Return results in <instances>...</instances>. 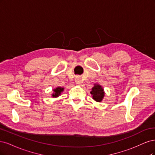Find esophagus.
<instances>
[{"label":"esophagus","mask_w":155,"mask_h":155,"mask_svg":"<svg viewBox=\"0 0 155 155\" xmlns=\"http://www.w3.org/2000/svg\"><path fill=\"white\" fill-rule=\"evenodd\" d=\"M75 82H76V84H81V77L77 76V77L75 78Z\"/></svg>","instance_id":"1"}]
</instances>
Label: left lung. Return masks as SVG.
<instances>
[{"label":"left lung","mask_w":155,"mask_h":155,"mask_svg":"<svg viewBox=\"0 0 155 155\" xmlns=\"http://www.w3.org/2000/svg\"><path fill=\"white\" fill-rule=\"evenodd\" d=\"M91 94H92L93 98L94 101L97 102H101L104 96V89L101 87V86L97 84L92 88Z\"/></svg>","instance_id":"8db88e82"}]
</instances>
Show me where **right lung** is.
I'll return each mask as SVG.
<instances>
[{
    "mask_svg": "<svg viewBox=\"0 0 155 155\" xmlns=\"http://www.w3.org/2000/svg\"><path fill=\"white\" fill-rule=\"evenodd\" d=\"M54 93L52 94L53 97H58L60 94H61V92L64 91V88L62 87H57L56 89H54Z\"/></svg>",
    "mask_w": 155,
    "mask_h": 155,
    "instance_id": "right-lung-1",
    "label": "right lung"
}]
</instances>
